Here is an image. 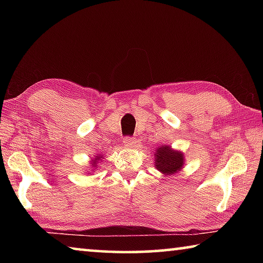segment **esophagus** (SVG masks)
I'll return each instance as SVG.
<instances>
[{"label":"esophagus","mask_w":263,"mask_h":263,"mask_svg":"<svg viewBox=\"0 0 263 263\" xmlns=\"http://www.w3.org/2000/svg\"><path fill=\"white\" fill-rule=\"evenodd\" d=\"M124 145H125V147L127 148H133L136 145V139L131 137H126L125 139H124Z\"/></svg>","instance_id":"1"}]
</instances>
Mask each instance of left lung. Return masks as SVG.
<instances>
[{"label": "left lung", "mask_w": 263, "mask_h": 263, "mask_svg": "<svg viewBox=\"0 0 263 263\" xmlns=\"http://www.w3.org/2000/svg\"><path fill=\"white\" fill-rule=\"evenodd\" d=\"M184 163V153L172 148V146L162 145L154 151L155 168L164 176L177 174L183 169Z\"/></svg>", "instance_id": "8db88e82"}]
</instances>
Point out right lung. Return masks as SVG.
Here are the masks:
<instances>
[{
  "label": "right lung",
  "mask_w": 263,
  "mask_h": 263,
  "mask_svg": "<svg viewBox=\"0 0 263 263\" xmlns=\"http://www.w3.org/2000/svg\"><path fill=\"white\" fill-rule=\"evenodd\" d=\"M104 159V155L102 154H96L94 158L90 159V161H89V169L86 172L87 174H94V172L96 171L97 168H99V163L102 162V160Z\"/></svg>",
  "instance_id": "add662e5"
}]
</instances>
